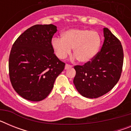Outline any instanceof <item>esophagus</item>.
I'll return each mask as SVG.
<instances>
[{
    "label": "esophagus",
    "mask_w": 131,
    "mask_h": 131,
    "mask_svg": "<svg viewBox=\"0 0 131 131\" xmlns=\"http://www.w3.org/2000/svg\"><path fill=\"white\" fill-rule=\"evenodd\" d=\"M71 67H72V66H71V65H69V64H68V63H67V64H66V66H65V69H68V68H71Z\"/></svg>",
    "instance_id": "esophagus-1"
}]
</instances>
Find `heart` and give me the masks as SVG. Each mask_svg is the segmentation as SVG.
<instances>
[{
    "label": "heart",
    "instance_id": "1",
    "mask_svg": "<svg viewBox=\"0 0 131 131\" xmlns=\"http://www.w3.org/2000/svg\"><path fill=\"white\" fill-rule=\"evenodd\" d=\"M101 38L98 32L85 29H73L65 31L62 38L54 37L52 46L56 55L64 59L73 48V54L79 62L91 61L98 54Z\"/></svg>",
    "mask_w": 131,
    "mask_h": 131
}]
</instances>
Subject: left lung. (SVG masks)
<instances>
[{
    "label": "left lung",
    "instance_id": "1",
    "mask_svg": "<svg viewBox=\"0 0 131 131\" xmlns=\"http://www.w3.org/2000/svg\"><path fill=\"white\" fill-rule=\"evenodd\" d=\"M101 50L83 66H74L73 83L83 96L96 98L111 91L119 80L123 64V50L120 40L107 27Z\"/></svg>",
    "mask_w": 131,
    "mask_h": 131
}]
</instances>
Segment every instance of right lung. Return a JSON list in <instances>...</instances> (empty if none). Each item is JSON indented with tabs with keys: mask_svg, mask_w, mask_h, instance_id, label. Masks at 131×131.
<instances>
[{
	"mask_svg": "<svg viewBox=\"0 0 131 131\" xmlns=\"http://www.w3.org/2000/svg\"><path fill=\"white\" fill-rule=\"evenodd\" d=\"M56 26L35 25L25 31L12 45L9 56L10 82L26 100L39 102L48 96L65 63L54 53L52 39Z\"/></svg>",
	"mask_w": 131,
	"mask_h": 131,
	"instance_id": "1",
	"label": "right lung"
}]
</instances>
